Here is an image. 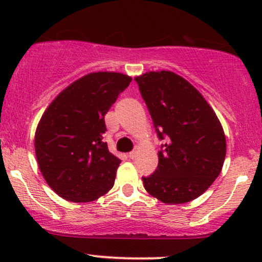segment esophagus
Returning <instances> with one entry per match:
<instances>
[{
  "mask_svg": "<svg viewBox=\"0 0 262 262\" xmlns=\"http://www.w3.org/2000/svg\"><path fill=\"white\" fill-rule=\"evenodd\" d=\"M137 152H138V148H135L134 150H133V151H130V152H129V158H130V159H135V158H137Z\"/></svg>",
  "mask_w": 262,
  "mask_h": 262,
  "instance_id": "34e87169",
  "label": "esophagus"
}]
</instances>
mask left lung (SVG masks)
I'll list each match as a JSON object with an SVG mask.
<instances>
[{
    "label": "left lung",
    "instance_id": "1",
    "mask_svg": "<svg viewBox=\"0 0 262 262\" xmlns=\"http://www.w3.org/2000/svg\"><path fill=\"white\" fill-rule=\"evenodd\" d=\"M164 140L154 173L144 187L161 202L196 200L223 167L227 141L217 114L197 89L172 71H149L134 79Z\"/></svg>",
    "mask_w": 262,
    "mask_h": 262
}]
</instances>
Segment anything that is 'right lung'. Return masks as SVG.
Here are the masks:
<instances>
[{"instance_id": "add662e5", "label": "right lung", "mask_w": 262, "mask_h": 262, "mask_svg": "<svg viewBox=\"0 0 262 262\" xmlns=\"http://www.w3.org/2000/svg\"><path fill=\"white\" fill-rule=\"evenodd\" d=\"M121 73L85 75L62 90L35 130V156L50 188L70 202H91L113 187L121 160L103 140L104 116L130 83Z\"/></svg>"}]
</instances>
